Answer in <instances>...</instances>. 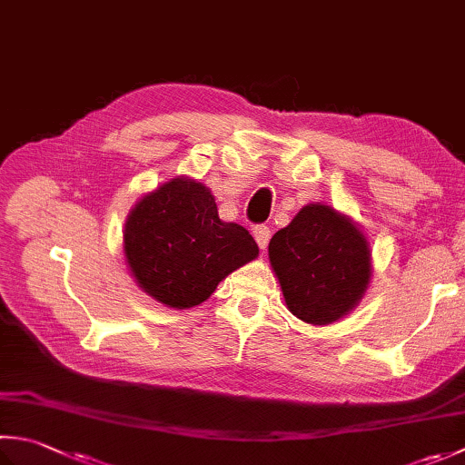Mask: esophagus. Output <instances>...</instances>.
Returning <instances> with one entry per match:
<instances>
[{
    "instance_id": "1",
    "label": "esophagus",
    "mask_w": 465,
    "mask_h": 465,
    "mask_svg": "<svg viewBox=\"0 0 465 465\" xmlns=\"http://www.w3.org/2000/svg\"><path fill=\"white\" fill-rule=\"evenodd\" d=\"M253 238H256V243L260 245V250H266V245L270 242V227L268 225L253 227Z\"/></svg>"
}]
</instances>
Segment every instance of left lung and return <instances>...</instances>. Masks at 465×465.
Listing matches in <instances>:
<instances>
[{
  "label": "left lung",
  "mask_w": 465,
  "mask_h": 465,
  "mask_svg": "<svg viewBox=\"0 0 465 465\" xmlns=\"http://www.w3.org/2000/svg\"><path fill=\"white\" fill-rule=\"evenodd\" d=\"M268 258L288 311L312 326L351 314L372 276L371 243L361 225L318 202L304 205L274 233Z\"/></svg>",
  "instance_id": "8db88e82"
}]
</instances>
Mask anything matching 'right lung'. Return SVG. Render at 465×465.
I'll list each match as a JSON object with an SVG mask.
<instances>
[{"label":"right lung","mask_w":465,"mask_h":465,"mask_svg":"<svg viewBox=\"0 0 465 465\" xmlns=\"http://www.w3.org/2000/svg\"><path fill=\"white\" fill-rule=\"evenodd\" d=\"M123 248L134 284L177 311L205 302L222 280L260 253L245 227L220 220L209 187L185 175L134 203Z\"/></svg>","instance_id":"add662e5"}]
</instances>
